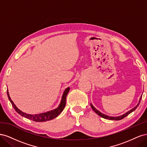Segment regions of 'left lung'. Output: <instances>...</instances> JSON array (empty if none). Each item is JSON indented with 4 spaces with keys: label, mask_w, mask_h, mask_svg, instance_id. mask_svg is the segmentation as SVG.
<instances>
[{
    "label": "left lung",
    "mask_w": 147,
    "mask_h": 147,
    "mask_svg": "<svg viewBox=\"0 0 147 147\" xmlns=\"http://www.w3.org/2000/svg\"><path fill=\"white\" fill-rule=\"evenodd\" d=\"M142 96H141V97H140V100H139V103H138V104L134 108H133L132 109H131L130 111H129V112H127V113H124V115H121V116H119V117H109V116H107V115H104V114H103V113H102L101 112H100L99 111H98L96 109H95L94 107V106H93L91 104V108L92 109V110L94 111V112L98 115H99L100 117H101L102 118H105V119H110V120H116V121H117V120H120V119H123L124 118H125L126 117H127L128 115H129L131 112H132L133 111H134L136 109H137V107L138 106H139V105L140 104V100H141V99H142Z\"/></svg>",
    "instance_id": "8db88e82"
}]
</instances>
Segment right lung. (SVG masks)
Listing matches in <instances>:
<instances>
[{"mask_svg": "<svg viewBox=\"0 0 147 147\" xmlns=\"http://www.w3.org/2000/svg\"><path fill=\"white\" fill-rule=\"evenodd\" d=\"M70 88H66L64 92V94L63 95V97H62V100L61 102V104L59 105V106L57 107V109H56L54 110H51L50 111V112H48L46 113H41V114H38V115H29V114H27L23 112H21L20 110H19L18 109L16 105L13 103V102L12 101V100L11 99L10 97L9 96V94H8V90H7V95L8 97V99H9L11 104H12V106L13 107V108L15 109V110H16V112L19 113L21 116H23L26 118L29 119L32 121H36V122H43V121H50V120H51L55 118L56 117H57L58 115L63 112V109H64L65 106V104H66V97L67 95L68 92L69 91Z\"/></svg>", "mask_w": 147, "mask_h": 147, "instance_id": "add662e5", "label": "right lung"}]
</instances>
